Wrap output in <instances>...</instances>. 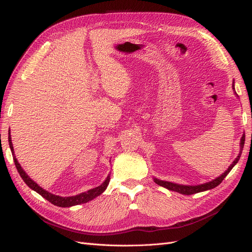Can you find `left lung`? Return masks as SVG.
<instances>
[{
  "label": "left lung",
  "instance_id": "obj_1",
  "mask_svg": "<svg viewBox=\"0 0 252 252\" xmlns=\"http://www.w3.org/2000/svg\"><path fill=\"white\" fill-rule=\"evenodd\" d=\"M233 89H234V85H233ZM244 144H245V133L243 134L242 139H241V143H240V154L239 156L236 157V158L232 162V164L228 167V169L218 177L217 179L212 180L208 183H205V184H201V185H196V186H186V185H180V184H174V183L171 182H167V181H162V180H158V179H154L155 182L157 183L158 185L165 187L168 190H171V191H177L179 193L182 194H193V193H197V192H201V191H205V190H209L217 187L218 185H220L222 181L225 179L226 175L230 172V170L233 168L234 165L239 162L241 154H242V150L244 148Z\"/></svg>",
  "mask_w": 252,
  "mask_h": 252
}]
</instances>
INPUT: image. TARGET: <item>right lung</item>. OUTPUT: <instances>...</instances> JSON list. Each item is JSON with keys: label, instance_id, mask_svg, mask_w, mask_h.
<instances>
[{"label": "right lung", "instance_id": "add662e5", "mask_svg": "<svg viewBox=\"0 0 252 252\" xmlns=\"http://www.w3.org/2000/svg\"><path fill=\"white\" fill-rule=\"evenodd\" d=\"M10 131V130H9ZM8 142H9V147L11 149L12 152V157H13V161H14V165H16L18 172L20 173L21 178L23 179L27 186L32 188L34 191H36L39 194H41L44 199H46L47 201H49L51 204L59 206V207H70V206H74V205H80V204H84V203H87L91 200H94V197L98 196L100 194H102L105 189L107 188L108 184H109V181H110V177L108 175L107 179L104 181V183L102 185L97 186L94 189H90L86 192H83L80 193L78 195H72V196H60V195H56V194H52L50 192H48L47 190L43 189L42 187H40L39 185L36 184L35 182H33L32 179L28 177V174L23 170V168L21 167V165L19 164L18 159L16 158V156H14V152H13V146H12V143H11V136H10V132L8 135Z\"/></svg>", "mask_w": 252, "mask_h": 252}]
</instances>
